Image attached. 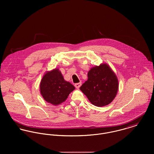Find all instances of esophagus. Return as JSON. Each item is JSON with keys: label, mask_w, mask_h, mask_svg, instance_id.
I'll list each match as a JSON object with an SVG mask.
<instances>
[{"label": "esophagus", "mask_w": 154, "mask_h": 154, "mask_svg": "<svg viewBox=\"0 0 154 154\" xmlns=\"http://www.w3.org/2000/svg\"><path fill=\"white\" fill-rule=\"evenodd\" d=\"M81 85H82V82H79V83L75 84V87L76 88H79L81 86Z\"/></svg>", "instance_id": "obj_1"}]
</instances>
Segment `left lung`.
Segmentation results:
<instances>
[{
    "label": "left lung",
    "mask_w": 154,
    "mask_h": 154,
    "mask_svg": "<svg viewBox=\"0 0 154 154\" xmlns=\"http://www.w3.org/2000/svg\"><path fill=\"white\" fill-rule=\"evenodd\" d=\"M88 80L80 87L89 101L97 107L106 106L115 98L119 89L117 77L110 66L101 63L89 70Z\"/></svg>",
    "instance_id": "obj_1"
}]
</instances>
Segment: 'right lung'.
Instances as JSON below:
<instances>
[{
	"label": "right lung",
	"instance_id": "1",
	"mask_svg": "<svg viewBox=\"0 0 154 154\" xmlns=\"http://www.w3.org/2000/svg\"><path fill=\"white\" fill-rule=\"evenodd\" d=\"M75 89L72 84L64 79L57 68L45 72L40 84V94L44 100L53 106L65 102Z\"/></svg>",
	"mask_w": 154,
	"mask_h": 154
}]
</instances>
